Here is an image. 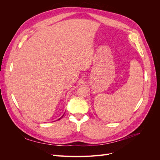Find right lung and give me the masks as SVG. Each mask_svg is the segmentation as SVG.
<instances>
[{
	"label": "right lung",
	"mask_w": 160,
	"mask_h": 160,
	"mask_svg": "<svg viewBox=\"0 0 160 160\" xmlns=\"http://www.w3.org/2000/svg\"><path fill=\"white\" fill-rule=\"evenodd\" d=\"M63 115H62V117H61V118H59V119H61V118H62V117H63ZM59 119H58V120H59Z\"/></svg>",
	"instance_id": "add662e5"
}]
</instances>
